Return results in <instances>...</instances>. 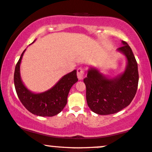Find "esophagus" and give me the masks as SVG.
Returning a JSON list of instances; mask_svg holds the SVG:
<instances>
[{"mask_svg": "<svg viewBox=\"0 0 152 152\" xmlns=\"http://www.w3.org/2000/svg\"><path fill=\"white\" fill-rule=\"evenodd\" d=\"M85 76V71L83 69L78 68L77 69V76L79 80H82Z\"/></svg>", "mask_w": 152, "mask_h": 152, "instance_id": "34e87169", "label": "esophagus"}]
</instances>
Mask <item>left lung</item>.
Wrapping results in <instances>:
<instances>
[{
	"label": "left lung",
	"instance_id": "obj_1",
	"mask_svg": "<svg viewBox=\"0 0 152 152\" xmlns=\"http://www.w3.org/2000/svg\"><path fill=\"white\" fill-rule=\"evenodd\" d=\"M117 48L127 59L124 72L114 78L103 76L90 68L83 81L86 86V100L92 112L99 115L114 114L128 106L136 94L139 75L137 64L132 50L126 42Z\"/></svg>",
	"mask_w": 152,
	"mask_h": 152
}]
</instances>
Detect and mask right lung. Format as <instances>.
Segmentation results:
<instances>
[{"instance_id":"obj_1","label":"right lung","mask_w":152,"mask_h":152,"mask_svg":"<svg viewBox=\"0 0 152 152\" xmlns=\"http://www.w3.org/2000/svg\"><path fill=\"white\" fill-rule=\"evenodd\" d=\"M26 50L22 53L15 66L14 74L15 90L22 104L32 114L42 117H52L63 110L73 85L78 81L76 70L64 75L55 86L46 92L35 94L24 86L20 76V64Z\"/></svg>"}]
</instances>
